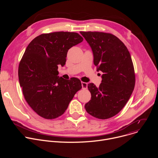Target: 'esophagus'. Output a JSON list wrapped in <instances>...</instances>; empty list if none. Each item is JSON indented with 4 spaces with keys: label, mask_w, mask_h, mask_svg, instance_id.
Segmentation results:
<instances>
[{
    "label": "esophagus",
    "mask_w": 158,
    "mask_h": 158,
    "mask_svg": "<svg viewBox=\"0 0 158 158\" xmlns=\"http://www.w3.org/2000/svg\"><path fill=\"white\" fill-rule=\"evenodd\" d=\"M81 84H82V87L83 89H85L87 87V84L86 82H81Z\"/></svg>",
    "instance_id": "esophagus-1"
}]
</instances>
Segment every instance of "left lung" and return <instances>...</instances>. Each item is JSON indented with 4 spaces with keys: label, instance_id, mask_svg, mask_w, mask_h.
<instances>
[{
    "label": "left lung",
    "instance_id": "left-lung-1",
    "mask_svg": "<svg viewBox=\"0 0 158 158\" xmlns=\"http://www.w3.org/2000/svg\"><path fill=\"white\" fill-rule=\"evenodd\" d=\"M91 46L94 64L104 74L98 87L88 84L91 99L85 104L87 113L107 119L123 109L135 85V73L130 53L114 35L102 32H80Z\"/></svg>",
    "mask_w": 158,
    "mask_h": 158
}]
</instances>
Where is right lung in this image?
Segmentation results:
<instances>
[{"mask_svg": "<svg viewBox=\"0 0 158 158\" xmlns=\"http://www.w3.org/2000/svg\"><path fill=\"white\" fill-rule=\"evenodd\" d=\"M82 40L76 32H55L38 35L27 47L19 63V80L26 101L40 117L62 116L82 88L77 78L59 77L57 69L65 65L68 50Z\"/></svg>", "mask_w": 158, "mask_h": 158, "instance_id": "1", "label": "right lung"}]
</instances>
